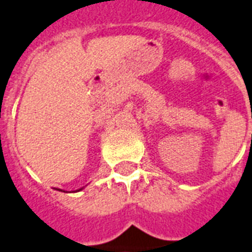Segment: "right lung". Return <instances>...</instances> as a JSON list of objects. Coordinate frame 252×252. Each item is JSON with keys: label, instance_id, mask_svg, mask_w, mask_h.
Returning a JSON list of instances; mask_svg holds the SVG:
<instances>
[{"label": "right lung", "instance_id": "add662e5", "mask_svg": "<svg viewBox=\"0 0 252 252\" xmlns=\"http://www.w3.org/2000/svg\"><path fill=\"white\" fill-rule=\"evenodd\" d=\"M80 190H83V187H82V189H79V190H76V191H80ZM62 191V190H61Z\"/></svg>", "mask_w": 252, "mask_h": 252}]
</instances>
